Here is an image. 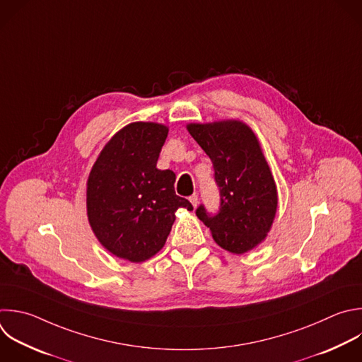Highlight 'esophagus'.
Returning <instances> with one entry per match:
<instances>
[{"instance_id": "1", "label": "esophagus", "mask_w": 362, "mask_h": 362, "mask_svg": "<svg viewBox=\"0 0 362 362\" xmlns=\"http://www.w3.org/2000/svg\"><path fill=\"white\" fill-rule=\"evenodd\" d=\"M189 202L193 204V207H197V203H199V197H197V194H192V196H189Z\"/></svg>"}]
</instances>
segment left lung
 I'll return each mask as SVG.
<instances>
[{
  "label": "left lung",
  "instance_id": "left-lung-1",
  "mask_svg": "<svg viewBox=\"0 0 362 362\" xmlns=\"http://www.w3.org/2000/svg\"><path fill=\"white\" fill-rule=\"evenodd\" d=\"M189 134L210 158L220 192L216 214L196 216L224 250L243 255L266 238L277 211V189L255 132L240 120L190 124Z\"/></svg>",
  "mask_w": 362,
  "mask_h": 362
}]
</instances>
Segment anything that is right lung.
I'll list each match as a JSON object with an SVG mask.
<instances>
[{
    "label": "right lung",
    "mask_w": 362,
    "mask_h": 362,
    "mask_svg": "<svg viewBox=\"0 0 362 362\" xmlns=\"http://www.w3.org/2000/svg\"><path fill=\"white\" fill-rule=\"evenodd\" d=\"M168 132L160 124H129L105 145L89 173V224L100 245L119 259H151L165 246L176 210H193L175 193L176 175L156 168Z\"/></svg>",
    "instance_id": "obj_1"
}]
</instances>
